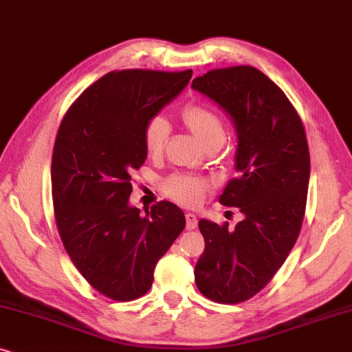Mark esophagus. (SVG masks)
Masks as SVG:
<instances>
[{
  "mask_svg": "<svg viewBox=\"0 0 352 352\" xmlns=\"http://www.w3.org/2000/svg\"><path fill=\"white\" fill-rule=\"evenodd\" d=\"M185 219H186V228H188V230H195V228L198 227V219H196V215L193 212H186Z\"/></svg>",
  "mask_w": 352,
  "mask_h": 352,
  "instance_id": "1",
  "label": "esophagus"
}]
</instances>
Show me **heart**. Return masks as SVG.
Returning <instances> with one entry per match:
<instances>
[{
	"instance_id": "heart-1",
	"label": "heart",
	"mask_w": 352,
	"mask_h": 352,
	"mask_svg": "<svg viewBox=\"0 0 352 352\" xmlns=\"http://www.w3.org/2000/svg\"><path fill=\"white\" fill-rule=\"evenodd\" d=\"M184 124L204 146L222 143L225 138V125L222 117L204 102H188L180 112ZM168 137V122L166 117L156 114L149 117L143 129V143L149 156H159L164 151ZM209 182L203 177L188 173H172L162 184V190L168 198L185 206H196L203 201Z\"/></svg>"
}]
</instances>
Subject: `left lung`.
Wrapping results in <instances>:
<instances>
[{
  "mask_svg": "<svg viewBox=\"0 0 352 352\" xmlns=\"http://www.w3.org/2000/svg\"><path fill=\"white\" fill-rule=\"evenodd\" d=\"M191 87L235 124L238 177L219 203L245 214L235 230L199 220L206 246L195 282L210 301L238 304L274 278L301 232L311 175L306 130L282 88L252 65L212 69Z\"/></svg>",
  "mask_w": 352,
  "mask_h": 352,
  "instance_id": "1",
  "label": "left lung"
}]
</instances>
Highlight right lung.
<instances>
[{"label":"right lung","mask_w":352,"mask_h":352,"mask_svg":"<svg viewBox=\"0 0 352 352\" xmlns=\"http://www.w3.org/2000/svg\"><path fill=\"white\" fill-rule=\"evenodd\" d=\"M193 70H112L87 88L60 120L51 191L60 241L82 277L114 301L151 288L154 267L185 228L170 201L130 208V173L146 159L149 117L188 85Z\"/></svg>","instance_id":"add662e5"}]
</instances>
